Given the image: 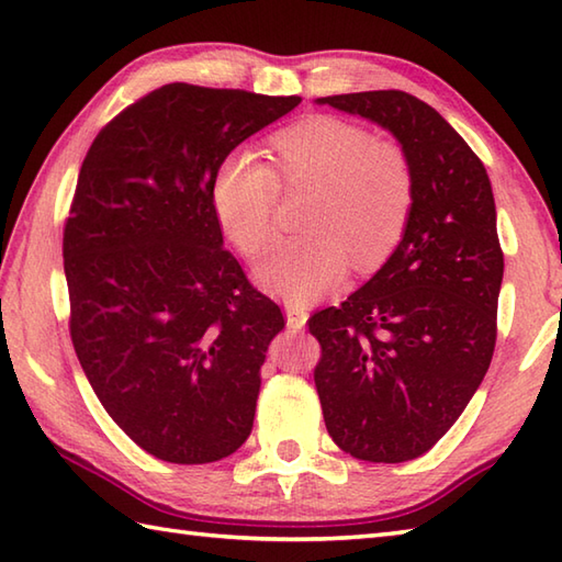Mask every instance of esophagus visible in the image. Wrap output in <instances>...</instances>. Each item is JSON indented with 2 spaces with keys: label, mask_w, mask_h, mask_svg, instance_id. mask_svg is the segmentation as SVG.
I'll return each mask as SVG.
<instances>
[{
  "label": "esophagus",
  "mask_w": 562,
  "mask_h": 562,
  "mask_svg": "<svg viewBox=\"0 0 562 562\" xmlns=\"http://www.w3.org/2000/svg\"><path fill=\"white\" fill-rule=\"evenodd\" d=\"M284 314H288V328L292 330H302L306 326V308L300 306V304H288L284 306Z\"/></svg>",
  "instance_id": "esophagus-1"
}]
</instances>
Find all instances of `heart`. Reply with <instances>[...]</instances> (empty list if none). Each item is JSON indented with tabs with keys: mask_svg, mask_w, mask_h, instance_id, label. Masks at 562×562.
<instances>
[{
	"mask_svg": "<svg viewBox=\"0 0 562 562\" xmlns=\"http://www.w3.org/2000/svg\"><path fill=\"white\" fill-rule=\"evenodd\" d=\"M278 176L288 190H314L304 232L282 241L256 268L268 290L292 302H314L348 278L374 272L408 229L415 176L396 142L374 139L362 125L316 115L272 137ZM256 149H234L212 181L222 229L246 256L274 238L280 183Z\"/></svg>",
	"mask_w": 562,
	"mask_h": 562,
	"instance_id": "obj_1",
	"label": "heart"
}]
</instances>
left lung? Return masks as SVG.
Returning <instances> with one entry per match:
<instances>
[{"label":"left lung","instance_id":"1","mask_svg":"<svg viewBox=\"0 0 562 562\" xmlns=\"http://www.w3.org/2000/svg\"><path fill=\"white\" fill-rule=\"evenodd\" d=\"M384 127L408 154L415 202L398 248L340 306L308 318L328 435L355 459L423 457L491 367L505 258L483 161L405 91L316 99Z\"/></svg>","mask_w":562,"mask_h":562}]
</instances>
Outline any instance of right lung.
I'll return each instance as SVG.
<instances>
[{"label":"right lung","instance_id":"obj_1","mask_svg":"<svg viewBox=\"0 0 562 562\" xmlns=\"http://www.w3.org/2000/svg\"><path fill=\"white\" fill-rule=\"evenodd\" d=\"M300 103L166 83L115 115L81 164L63 241L71 342L105 413L161 461H220L254 427L284 316L224 248L212 181Z\"/></svg>","mask_w":562,"mask_h":562}]
</instances>
